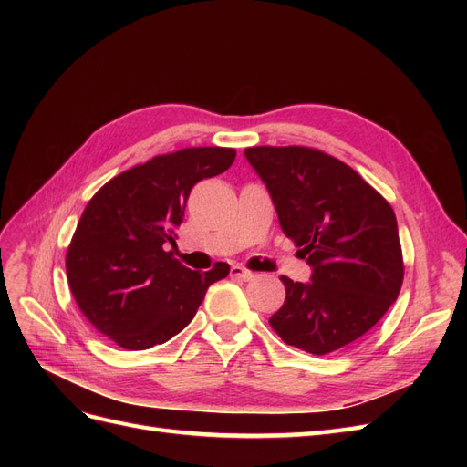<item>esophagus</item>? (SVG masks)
<instances>
[{
	"label": "esophagus",
	"mask_w": 467,
	"mask_h": 467,
	"mask_svg": "<svg viewBox=\"0 0 467 467\" xmlns=\"http://www.w3.org/2000/svg\"><path fill=\"white\" fill-rule=\"evenodd\" d=\"M232 276H237V278H242V280H251L253 276H255V273L249 271V268H245L242 265H234L232 266Z\"/></svg>",
	"instance_id": "34e87169"
}]
</instances>
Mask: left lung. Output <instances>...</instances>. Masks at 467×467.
Returning a JSON list of instances; mask_svg holds the SVG:
<instances>
[{
  "instance_id": "obj_1",
  "label": "left lung",
  "mask_w": 467,
  "mask_h": 467,
  "mask_svg": "<svg viewBox=\"0 0 467 467\" xmlns=\"http://www.w3.org/2000/svg\"><path fill=\"white\" fill-rule=\"evenodd\" d=\"M245 158L275 202L280 228L314 268L312 282L282 275L286 300L275 333L323 357L357 341L384 317L403 285L393 208L355 169L306 146H253Z\"/></svg>"
}]
</instances>
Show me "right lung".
Instances as JSON below:
<instances>
[{"instance_id":"1","label":"right lung","mask_w":467,"mask_h":467,"mask_svg":"<svg viewBox=\"0 0 467 467\" xmlns=\"http://www.w3.org/2000/svg\"><path fill=\"white\" fill-rule=\"evenodd\" d=\"M234 160V148H182L126 169L93 194L67 245L66 273L99 333L129 350L161 345L191 323L208 286L228 276V263L191 271L165 244H175L191 189Z\"/></svg>"}]
</instances>
